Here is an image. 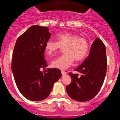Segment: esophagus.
Returning <instances> with one entry per match:
<instances>
[{
    "mask_svg": "<svg viewBox=\"0 0 120 120\" xmlns=\"http://www.w3.org/2000/svg\"><path fill=\"white\" fill-rule=\"evenodd\" d=\"M66 72H64V71H61V74H62V75L63 76H64V75H66Z\"/></svg>",
    "mask_w": 120,
    "mask_h": 120,
    "instance_id": "1",
    "label": "esophagus"
}]
</instances>
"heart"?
Listing matches in <instances>:
<instances>
[{"label": "heart", "mask_w": 120, "mask_h": 120, "mask_svg": "<svg viewBox=\"0 0 120 120\" xmlns=\"http://www.w3.org/2000/svg\"><path fill=\"white\" fill-rule=\"evenodd\" d=\"M57 42L48 40L45 46V51L49 56L53 55L61 48L65 54L54 59L52 66L59 69H66L75 61H81L87 57L89 51V44L86 38L78 34L63 33L58 34Z\"/></svg>", "instance_id": "1"}]
</instances>
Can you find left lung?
Listing matches in <instances>:
<instances>
[{
  "label": "left lung",
  "instance_id": "obj_1",
  "mask_svg": "<svg viewBox=\"0 0 120 120\" xmlns=\"http://www.w3.org/2000/svg\"><path fill=\"white\" fill-rule=\"evenodd\" d=\"M107 69V59L105 44L96 38L91 45L89 56L75 71L81 73H69L72 82L66 86L71 99L78 102H86L98 93L103 85Z\"/></svg>",
  "mask_w": 120,
  "mask_h": 120
}]
</instances>
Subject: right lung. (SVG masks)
I'll list each match as a JSON object with an SVG mask.
<instances>
[{"label":"right lung","mask_w":120,"mask_h":120,"mask_svg":"<svg viewBox=\"0 0 120 120\" xmlns=\"http://www.w3.org/2000/svg\"><path fill=\"white\" fill-rule=\"evenodd\" d=\"M51 34L48 27L34 25L17 39L12 54V72L17 88L24 98L41 101L49 96L61 76L57 68L45 69V44Z\"/></svg>","instance_id":"obj_1"}]
</instances>
